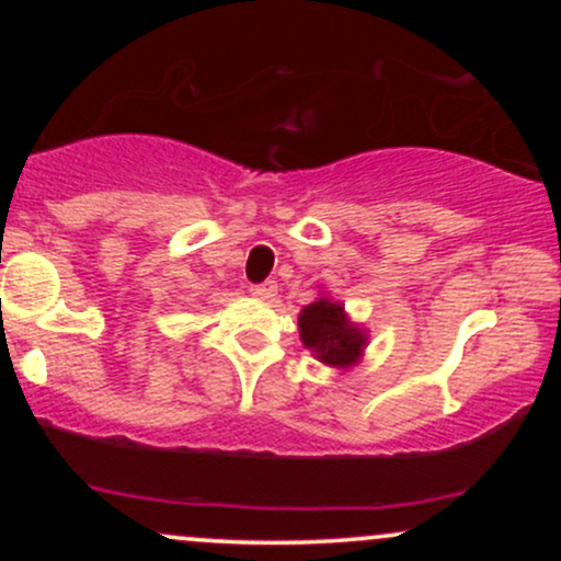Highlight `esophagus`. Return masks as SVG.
<instances>
[{
  "label": "esophagus",
  "mask_w": 561,
  "mask_h": 561,
  "mask_svg": "<svg viewBox=\"0 0 561 561\" xmlns=\"http://www.w3.org/2000/svg\"><path fill=\"white\" fill-rule=\"evenodd\" d=\"M250 293H253L259 300H274L276 285H274V282H263V285H253V287H250Z\"/></svg>",
  "instance_id": "1"
}]
</instances>
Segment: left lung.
<instances>
[{"instance_id": "obj_1", "label": "left lung", "mask_w": 561, "mask_h": 561, "mask_svg": "<svg viewBox=\"0 0 561 561\" xmlns=\"http://www.w3.org/2000/svg\"><path fill=\"white\" fill-rule=\"evenodd\" d=\"M300 343L313 353V358L332 369H353L364 358L369 345L366 327L347 317L345 306L319 293V298L302 306L298 317Z\"/></svg>"}]
</instances>
